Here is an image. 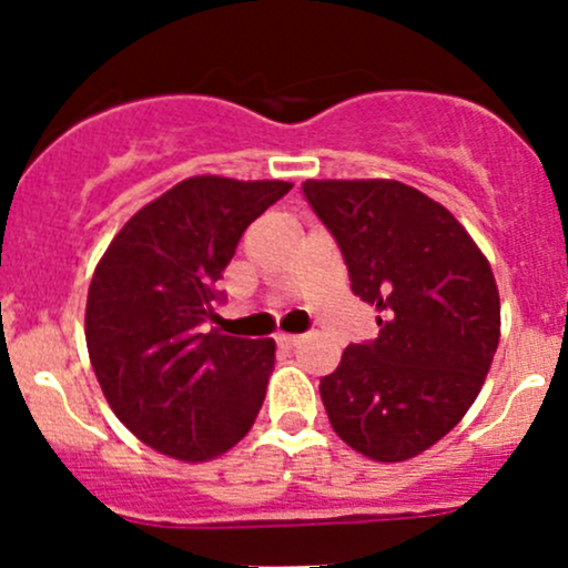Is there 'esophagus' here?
<instances>
[{
	"instance_id": "1",
	"label": "esophagus",
	"mask_w": 568,
	"mask_h": 568,
	"mask_svg": "<svg viewBox=\"0 0 568 568\" xmlns=\"http://www.w3.org/2000/svg\"><path fill=\"white\" fill-rule=\"evenodd\" d=\"M302 343L300 334H277V345L280 348H296Z\"/></svg>"
}]
</instances>
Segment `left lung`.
I'll list each match as a JSON object with an SVG mask.
<instances>
[{
    "label": "left lung",
    "mask_w": 568,
    "mask_h": 568,
    "mask_svg": "<svg viewBox=\"0 0 568 568\" xmlns=\"http://www.w3.org/2000/svg\"><path fill=\"white\" fill-rule=\"evenodd\" d=\"M302 193L381 313L378 337L321 378L334 433L378 463L422 455L474 405L498 348L489 261L449 209L394 179H307Z\"/></svg>",
    "instance_id": "1"
}]
</instances>
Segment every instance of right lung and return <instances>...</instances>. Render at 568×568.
<instances>
[{
    "label": "right lung",
    "mask_w": 568,
    "mask_h": 568,
    "mask_svg": "<svg viewBox=\"0 0 568 568\" xmlns=\"http://www.w3.org/2000/svg\"><path fill=\"white\" fill-rule=\"evenodd\" d=\"M294 187L193 176L124 223L94 268L87 348L116 419L184 463H206L247 435L274 367L272 339L229 337L214 288L244 229Z\"/></svg>",
    "instance_id": "obj_1"
}]
</instances>
